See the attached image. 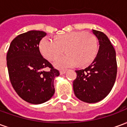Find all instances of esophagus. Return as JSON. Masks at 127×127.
<instances>
[{"instance_id":"obj_1","label":"esophagus","mask_w":127,"mask_h":127,"mask_svg":"<svg viewBox=\"0 0 127 127\" xmlns=\"http://www.w3.org/2000/svg\"><path fill=\"white\" fill-rule=\"evenodd\" d=\"M66 70H61V71H60V73H61V75L64 74V73H66Z\"/></svg>"}]
</instances>
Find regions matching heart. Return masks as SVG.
Instances as JSON below:
<instances>
[{
  "label": "heart",
  "instance_id": "1",
  "mask_svg": "<svg viewBox=\"0 0 127 127\" xmlns=\"http://www.w3.org/2000/svg\"><path fill=\"white\" fill-rule=\"evenodd\" d=\"M39 49L45 58L54 61L64 52L68 54L58 58L55 65L58 68L86 65L95 57L97 51V42L95 36L83 32H71L64 34L53 40L43 38Z\"/></svg>",
  "mask_w": 127,
  "mask_h": 127
}]
</instances>
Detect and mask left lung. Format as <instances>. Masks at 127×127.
<instances>
[{
    "mask_svg": "<svg viewBox=\"0 0 127 127\" xmlns=\"http://www.w3.org/2000/svg\"><path fill=\"white\" fill-rule=\"evenodd\" d=\"M98 40L96 57L87 68L75 71L73 83L75 96L81 101L93 103L101 101L112 91L117 75L116 51L108 37L101 31L93 30Z\"/></svg>",
    "mask_w": 127,
    "mask_h": 127,
    "instance_id": "obj_1",
    "label": "left lung"
}]
</instances>
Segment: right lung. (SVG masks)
<instances>
[{
  "mask_svg": "<svg viewBox=\"0 0 127 127\" xmlns=\"http://www.w3.org/2000/svg\"><path fill=\"white\" fill-rule=\"evenodd\" d=\"M46 33L31 31L13 40L7 54V64L13 88L23 100L41 104L52 98L55 92L54 80L60 75L39 51V43ZM49 68L50 71L44 69Z\"/></svg>",
  "mask_w": 127,
  "mask_h": 127,
  "instance_id": "right-lung-1",
  "label": "right lung"
}]
</instances>
